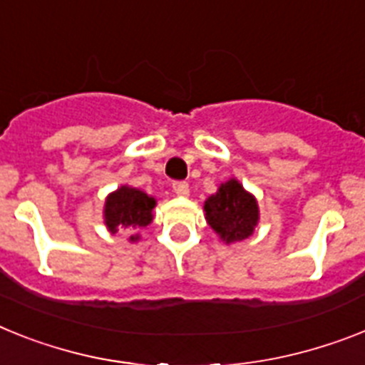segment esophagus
Segmentation results:
<instances>
[{
    "instance_id": "34e87169",
    "label": "esophagus",
    "mask_w": 365,
    "mask_h": 365,
    "mask_svg": "<svg viewBox=\"0 0 365 365\" xmlns=\"http://www.w3.org/2000/svg\"><path fill=\"white\" fill-rule=\"evenodd\" d=\"M173 191L178 197H189V183L187 182H174Z\"/></svg>"
}]
</instances>
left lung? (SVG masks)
I'll list each match as a JSON object with an SVG mask.
<instances>
[{
    "label": "left lung",
    "instance_id": "1",
    "mask_svg": "<svg viewBox=\"0 0 365 365\" xmlns=\"http://www.w3.org/2000/svg\"><path fill=\"white\" fill-rule=\"evenodd\" d=\"M204 211L207 225L226 245L250 237L259 222L258 200L235 178L220 183L215 195L206 198Z\"/></svg>",
    "mask_w": 365,
    "mask_h": 365
}]
</instances>
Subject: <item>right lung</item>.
<instances>
[{
    "label": "right lung",
    "mask_w": 365,
    "mask_h": 365,
    "mask_svg": "<svg viewBox=\"0 0 365 365\" xmlns=\"http://www.w3.org/2000/svg\"><path fill=\"white\" fill-rule=\"evenodd\" d=\"M158 204L154 197L146 195L131 185H120L116 191L109 192L103 204V222L111 234L118 230L139 232L154 220V207ZM139 234L130 235V243H137Z\"/></svg>",
    "instance_id": "1"
}]
</instances>
